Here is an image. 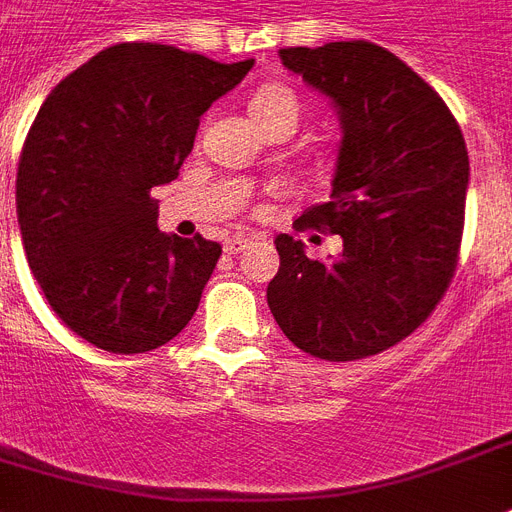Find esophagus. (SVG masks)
Segmentation results:
<instances>
[{
    "label": "esophagus",
    "instance_id": "obj_1",
    "mask_svg": "<svg viewBox=\"0 0 512 512\" xmlns=\"http://www.w3.org/2000/svg\"><path fill=\"white\" fill-rule=\"evenodd\" d=\"M248 243H251V238H246V235H232V238L225 240V251H227V253L246 251Z\"/></svg>",
    "mask_w": 512,
    "mask_h": 512
}]
</instances>
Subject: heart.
<instances>
[{
	"mask_svg": "<svg viewBox=\"0 0 512 512\" xmlns=\"http://www.w3.org/2000/svg\"><path fill=\"white\" fill-rule=\"evenodd\" d=\"M248 109H251V117L261 130L269 128V125H277V122H287L295 130L298 117H301V101H298L293 88L282 86V83L261 86L253 94Z\"/></svg>",
	"mask_w": 512,
	"mask_h": 512,
	"instance_id": "obj_1",
	"label": "heart"
}]
</instances>
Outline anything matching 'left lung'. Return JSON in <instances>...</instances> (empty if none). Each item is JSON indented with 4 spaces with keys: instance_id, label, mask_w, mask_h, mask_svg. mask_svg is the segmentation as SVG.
<instances>
[{
    "instance_id": "left-lung-1",
    "label": "left lung",
    "mask_w": 512,
    "mask_h": 512,
    "mask_svg": "<svg viewBox=\"0 0 512 512\" xmlns=\"http://www.w3.org/2000/svg\"><path fill=\"white\" fill-rule=\"evenodd\" d=\"M280 59L340 109L332 201L303 211L295 227L340 235L342 256L308 259L301 240L277 235L280 272L266 301L308 356H377L413 335L453 280L466 219V141L442 96L371 41L287 46Z\"/></svg>"
}]
</instances>
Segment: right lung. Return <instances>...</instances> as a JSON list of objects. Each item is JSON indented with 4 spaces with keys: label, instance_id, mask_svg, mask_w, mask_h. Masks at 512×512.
I'll use <instances>...</instances> for the list:
<instances>
[{
    "label": "right lung",
    "instance_id": "right-lung-1",
    "mask_svg": "<svg viewBox=\"0 0 512 512\" xmlns=\"http://www.w3.org/2000/svg\"><path fill=\"white\" fill-rule=\"evenodd\" d=\"M251 67L128 41L38 109L15 180L25 256L54 314L96 348H162L196 314L222 246L159 232L151 188L175 180L198 117Z\"/></svg>",
    "mask_w": 512,
    "mask_h": 512
}]
</instances>
